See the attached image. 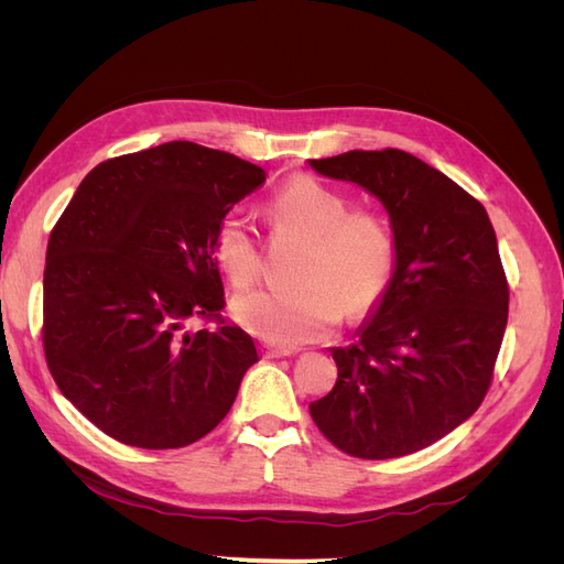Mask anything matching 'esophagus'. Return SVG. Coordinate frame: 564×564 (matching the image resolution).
Listing matches in <instances>:
<instances>
[{
	"mask_svg": "<svg viewBox=\"0 0 564 564\" xmlns=\"http://www.w3.org/2000/svg\"><path fill=\"white\" fill-rule=\"evenodd\" d=\"M259 352H261V357H284V355H292L294 350H289V348H280V346H272V344H261L259 346Z\"/></svg>",
	"mask_w": 564,
	"mask_h": 564,
	"instance_id": "34e87169",
	"label": "esophagus"
}]
</instances>
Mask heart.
Instances as JSON below:
<instances>
[{
	"label": "heart",
	"mask_w": 564,
	"mask_h": 564,
	"mask_svg": "<svg viewBox=\"0 0 564 564\" xmlns=\"http://www.w3.org/2000/svg\"><path fill=\"white\" fill-rule=\"evenodd\" d=\"M275 237H303L305 249L289 289L253 292L235 301V317L270 344L301 346L327 338L336 324L379 308L395 275L398 242L388 216L315 176L289 178L265 204ZM214 256L237 289L261 278V245L237 214L214 232Z\"/></svg>",
	"instance_id": "b5f03b06"
}]
</instances>
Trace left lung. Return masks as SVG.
Returning a JSON list of instances; mask_svg holds the SVG:
<instances>
[{
    "instance_id": "8db88e82",
    "label": "left lung",
    "mask_w": 564,
    "mask_h": 564,
    "mask_svg": "<svg viewBox=\"0 0 564 564\" xmlns=\"http://www.w3.org/2000/svg\"><path fill=\"white\" fill-rule=\"evenodd\" d=\"M390 214L398 265L357 344L334 348L338 379L311 404L344 454H414L482 404L508 322V280L491 220L464 187L404 150H350L313 160Z\"/></svg>"
}]
</instances>
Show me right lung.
I'll list each match as a JSON object with an SVG mask.
<instances>
[{
  "label": "right lung",
  "instance_id": "right-lung-1",
  "mask_svg": "<svg viewBox=\"0 0 564 564\" xmlns=\"http://www.w3.org/2000/svg\"><path fill=\"white\" fill-rule=\"evenodd\" d=\"M265 181L230 152L172 141L100 162L46 247L42 346L63 395L96 429L178 449L226 419L259 360L224 311L214 232ZM199 321L197 333L186 324Z\"/></svg>",
  "mask_w": 564,
  "mask_h": 564
}]
</instances>
